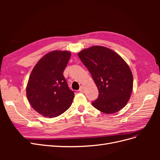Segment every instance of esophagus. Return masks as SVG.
<instances>
[{"mask_svg":"<svg viewBox=\"0 0 160 160\" xmlns=\"http://www.w3.org/2000/svg\"><path fill=\"white\" fill-rule=\"evenodd\" d=\"M79 91H80V92H82V93H85V88H84L83 86H81V87L80 89H79Z\"/></svg>","mask_w":160,"mask_h":160,"instance_id":"1","label":"esophagus"}]
</instances>
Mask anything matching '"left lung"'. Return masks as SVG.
<instances>
[{
    "instance_id": "1",
    "label": "left lung",
    "mask_w": 160,
    "mask_h": 160,
    "mask_svg": "<svg viewBox=\"0 0 160 160\" xmlns=\"http://www.w3.org/2000/svg\"><path fill=\"white\" fill-rule=\"evenodd\" d=\"M99 91L93 107L104 113H114L128 102L133 89V75L128 65L107 47L93 46L78 53Z\"/></svg>"
}]
</instances>
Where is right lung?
<instances>
[{"mask_svg": "<svg viewBox=\"0 0 160 160\" xmlns=\"http://www.w3.org/2000/svg\"><path fill=\"white\" fill-rule=\"evenodd\" d=\"M69 51H53L38 61L28 79L27 97L32 108L46 118L63 113L72 104L74 92L69 88L63 71Z\"/></svg>", "mask_w": 160, "mask_h": 160, "instance_id": "right-lung-1", "label": "right lung"}]
</instances>
